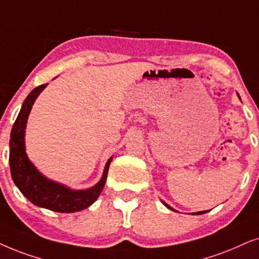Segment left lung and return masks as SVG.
Wrapping results in <instances>:
<instances>
[{"label": "left lung", "instance_id": "left-lung-1", "mask_svg": "<svg viewBox=\"0 0 259 259\" xmlns=\"http://www.w3.org/2000/svg\"><path fill=\"white\" fill-rule=\"evenodd\" d=\"M238 95V94H237ZM238 98H239L240 99V97H239V95H238ZM162 204H163L164 206H165V207H167V208H169V209H171V211H174V212H178L177 211V209H174L173 207H170V206L169 205H168V204H165V202L164 201H162ZM208 211H200V212H194V213H192V214H194V215H198V214H204V213H207Z\"/></svg>", "mask_w": 259, "mask_h": 259}]
</instances>
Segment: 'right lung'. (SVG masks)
<instances>
[{
    "mask_svg": "<svg viewBox=\"0 0 259 259\" xmlns=\"http://www.w3.org/2000/svg\"><path fill=\"white\" fill-rule=\"evenodd\" d=\"M46 86L47 84L37 86L27 96L14 123L9 141L10 173L14 184L32 204L54 212H78L90 207L98 199L105 186L112 156L106 162L101 180L86 189H72L46 178L36 169L27 156L25 135L32 106Z\"/></svg>",
    "mask_w": 259,
    "mask_h": 259,
    "instance_id": "right-lung-1",
    "label": "right lung"
}]
</instances>
